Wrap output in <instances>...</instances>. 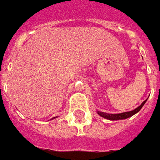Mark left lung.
<instances>
[{"label":"left lung","instance_id":"8db88e82","mask_svg":"<svg viewBox=\"0 0 160 160\" xmlns=\"http://www.w3.org/2000/svg\"><path fill=\"white\" fill-rule=\"evenodd\" d=\"M147 100V99H146ZM146 100H145L139 107H138L137 108H135L134 110L130 112H121V113H114V114H111V113H106V112H99L98 111V114L100 115L101 117H103L105 119H110V120H119V119H125L129 118V117H132V115H134L135 113H137L142 107L145 105V103L146 102Z\"/></svg>","mask_w":160,"mask_h":160}]
</instances>
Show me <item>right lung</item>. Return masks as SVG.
<instances>
[{
    "instance_id": "right-lung-1",
    "label": "right lung",
    "mask_w": 160,
    "mask_h": 160,
    "mask_svg": "<svg viewBox=\"0 0 160 160\" xmlns=\"http://www.w3.org/2000/svg\"><path fill=\"white\" fill-rule=\"evenodd\" d=\"M55 118H57V117H54V118H53V119H55Z\"/></svg>"
}]
</instances>
